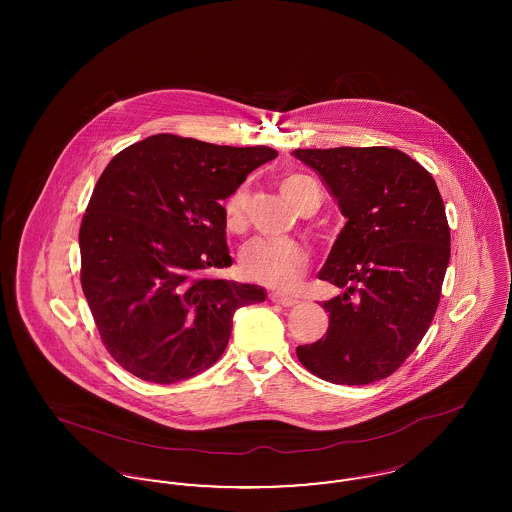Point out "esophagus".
Returning <instances> with one entry per match:
<instances>
[{"instance_id": "esophagus-1", "label": "esophagus", "mask_w": 512, "mask_h": 512, "mask_svg": "<svg viewBox=\"0 0 512 512\" xmlns=\"http://www.w3.org/2000/svg\"><path fill=\"white\" fill-rule=\"evenodd\" d=\"M270 301L276 303V305H282V307H293V305L299 303L297 299L288 297V295H282V293H270Z\"/></svg>"}]
</instances>
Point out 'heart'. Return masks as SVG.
I'll return each mask as SVG.
<instances>
[{
  "instance_id": "heart-1",
  "label": "heart",
  "mask_w": 512,
  "mask_h": 512,
  "mask_svg": "<svg viewBox=\"0 0 512 512\" xmlns=\"http://www.w3.org/2000/svg\"><path fill=\"white\" fill-rule=\"evenodd\" d=\"M311 190L318 194L317 184L303 174H293L282 182V194L299 205ZM247 194L245 188L232 192L224 203V220L228 230H242L245 226ZM240 267L251 280L276 290H290L309 267V251L293 240L253 238L240 251Z\"/></svg>"
}]
</instances>
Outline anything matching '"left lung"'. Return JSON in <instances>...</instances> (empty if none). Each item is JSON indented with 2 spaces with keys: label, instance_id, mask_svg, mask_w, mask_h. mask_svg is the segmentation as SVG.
I'll list each match as a JSON object with an SVG mask.
<instances>
[{
  "label": "left lung",
  "instance_id": "obj_1",
  "mask_svg": "<svg viewBox=\"0 0 512 512\" xmlns=\"http://www.w3.org/2000/svg\"><path fill=\"white\" fill-rule=\"evenodd\" d=\"M347 219L318 272L341 295L324 301L326 336L297 347L318 378L365 386L388 378L438 309L451 236L436 180L393 147L295 149Z\"/></svg>",
  "mask_w": 512,
  "mask_h": 512
}]
</instances>
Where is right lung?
I'll list each match as a JSON object with an SVG mask.
<instances>
[{
    "label": "right lung",
    "instance_id": "obj_1",
    "mask_svg": "<svg viewBox=\"0 0 512 512\" xmlns=\"http://www.w3.org/2000/svg\"><path fill=\"white\" fill-rule=\"evenodd\" d=\"M278 153L155 134L117 153L80 224V282L105 349L155 384L219 361L236 309L265 290L213 278L232 265L222 199Z\"/></svg>",
    "mask_w": 512,
    "mask_h": 512
}]
</instances>
